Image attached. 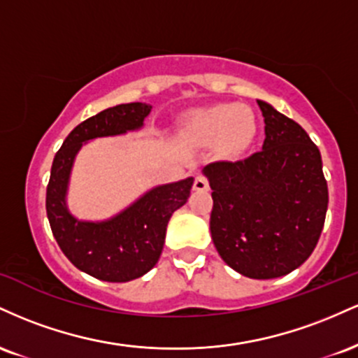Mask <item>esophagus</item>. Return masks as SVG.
I'll list each match as a JSON object with an SVG mask.
<instances>
[{
    "label": "esophagus",
    "mask_w": 358,
    "mask_h": 358,
    "mask_svg": "<svg viewBox=\"0 0 358 358\" xmlns=\"http://www.w3.org/2000/svg\"><path fill=\"white\" fill-rule=\"evenodd\" d=\"M193 190L196 192H207L208 190V180L203 175H199L193 182Z\"/></svg>",
    "instance_id": "obj_1"
}]
</instances>
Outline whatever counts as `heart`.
<instances>
[{
    "label": "heart",
    "instance_id": "b5f03b06",
    "mask_svg": "<svg viewBox=\"0 0 358 358\" xmlns=\"http://www.w3.org/2000/svg\"><path fill=\"white\" fill-rule=\"evenodd\" d=\"M192 129L202 139L220 136L225 153H239L256 136L257 126L248 109L237 104H213L193 114Z\"/></svg>",
    "mask_w": 358,
    "mask_h": 358
}]
</instances>
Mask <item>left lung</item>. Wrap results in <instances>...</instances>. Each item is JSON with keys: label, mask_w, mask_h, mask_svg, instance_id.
I'll list each match as a JSON object with an SVG mask.
<instances>
[{"label": "left lung", "mask_w": 358, "mask_h": 358, "mask_svg": "<svg viewBox=\"0 0 358 358\" xmlns=\"http://www.w3.org/2000/svg\"><path fill=\"white\" fill-rule=\"evenodd\" d=\"M264 143L237 162L205 166L212 188V241L220 257L252 279L291 273L323 231L328 185L322 155L301 126L257 101Z\"/></svg>", "instance_id": "obj_1"}]
</instances>
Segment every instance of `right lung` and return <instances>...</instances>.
Wrapping results in <instances>:
<instances>
[{"label":"right lung","instance_id":"add662e5","mask_svg":"<svg viewBox=\"0 0 358 358\" xmlns=\"http://www.w3.org/2000/svg\"><path fill=\"white\" fill-rule=\"evenodd\" d=\"M150 110L146 102L101 110L73 127L52 163L45 207L53 237L77 269L102 281L126 282L153 268L162 256L171 213L190 196L193 178H187L153 188L106 222H80L67 210L69 175L82 143L138 129Z\"/></svg>","mask_w":358,"mask_h":358}]
</instances>
